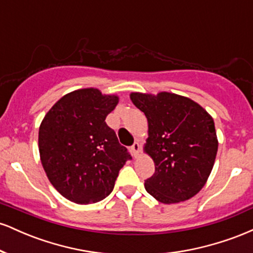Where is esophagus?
<instances>
[{
  "label": "esophagus",
  "instance_id": "34e87169",
  "mask_svg": "<svg viewBox=\"0 0 253 253\" xmlns=\"http://www.w3.org/2000/svg\"><path fill=\"white\" fill-rule=\"evenodd\" d=\"M140 149H141V147H140V144H139V143H134V144L132 145V146H130V151H132V155L134 156L135 158L139 156V153H140Z\"/></svg>",
  "mask_w": 253,
  "mask_h": 253
}]
</instances>
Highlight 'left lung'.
I'll use <instances>...</instances> for the list:
<instances>
[{"label": "left lung", "mask_w": 253, "mask_h": 253, "mask_svg": "<svg viewBox=\"0 0 253 253\" xmlns=\"http://www.w3.org/2000/svg\"><path fill=\"white\" fill-rule=\"evenodd\" d=\"M130 100L149 123L144 150L155 162V173L145 181V189L165 205L195 196L215 162L213 118L199 103L171 92H132Z\"/></svg>", "instance_id": "left-lung-1"}]
</instances>
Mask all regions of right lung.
<instances>
[{"label":"right lung","instance_id":"obj_1","mask_svg":"<svg viewBox=\"0 0 253 253\" xmlns=\"http://www.w3.org/2000/svg\"><path fill=\"white\" fill-rule=\"evenodd\" d=\"M119 102L98 89L75 90L60 98L39 128V152L51 184L80 205L103 200L132 157L106 124Z\"/></svg>","mask_w":253,"mask_h":253}]
</instances>
